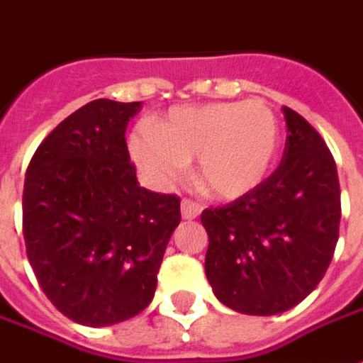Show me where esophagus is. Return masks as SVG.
Wrapping results in <instances>:
<instances>
[{"instance_id":"esophagus-1","label":"esophagus","mask_w":363,"mask_h":363,"mask_svg":"<svg viewBox=\"0 0 363 363\" xmlns=\"http://www.w3.org/2000/svg\"><path fill=\"white\" fill-rule=\"evenodd\" d=\"M181 212L184 220H194L196 216H200V212H202V204H200V202H194V200L184 199L181 204Z\"/></svg>"}]
</instances>
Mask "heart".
<instances>
[{
    "instance_id": "obj_1",
    "label": "heart",
    "mask_w": 363,
    "mask_h": 363,
    "mask_svg": "<svg viewBox=\"0 0 363 363\" xmlns=\"http://www.w3.org/2000/svg\"><path fill=\"white\" fill-rule=\"evenodd\" d=\"M281 129L263 100L177 108L159 125H141L129 149L143 173L161 184L182 179L199 157L200 184L220 199H240L267 179Z\"/></svg>"
}]
</instances>
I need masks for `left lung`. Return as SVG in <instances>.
<instances>
[{
	"label": "left lung",
	"instance_id": "left-lung-1",
	"mask_svg": "<svg viewBox=\"0 0 363 363\" xmlns=\"http://www.w3.org/2000/svg\"><path fill=\"white\" fill-rule=\"evenodd\" d=\"M287 141L279 167L252 192L210 206L208 283L220 303L269 316L305 301L330 265L340 230V182L320 133L283 108Z\"/></svg>",
	"mask_w": 363,
	"mask_h": 363
}]
</instances>
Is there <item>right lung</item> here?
<instances>
[{"instance_id": "right-lung-1", "label": "right lung", "mask_w": 363, "mask_h": 363, "mask_svg": "<svg viewBox=\"0 0 363 363\" xmlns=\"http://www.w3.org/2000/svg\"><path fill=\"white\" fill-rule=\"evenodd\" d=\"M141 102L94 100L37 147L23 238L39 287L70 320L110 326L153 301L181 199L139 186L125 128Z\"/></svg>"}]
</instances>
